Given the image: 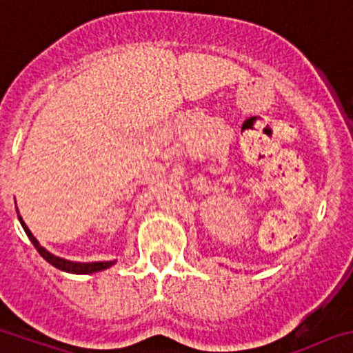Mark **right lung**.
Returning <instances> with one entry per match:
<instances>
[{
  "mask_svg": "<svg viewBox=\"0 0 353 353\" xmlns=\"http://www.w3.org/2000/svg\"><path fill=\"white\" fill-rule=\"evenodd\" d=\"M17 214H19V210H17ZM19 220H20V225L23 227V230H26V234H28V237L31 239V243L34 244V248L38 250V253L41 254V256L45 258V260L48 261L50 265H53L55 268H59V270L69 272V274H93V272L105 270V268L112 267V265L116 263V260H114V261H92V263H81V261H69V260H63V258L55 256V254H52L50 251H46L45 248H43L41 244L38 243V239H36V237L31 234V230L28 229V225L23 223V220H22V216H20V214H19Z\"/></svg>",
  "mask_w": 353,
  "mask_h": 353,
  "instance_id": "add662e5",
  "label": "right lung"
}]
</instances>
